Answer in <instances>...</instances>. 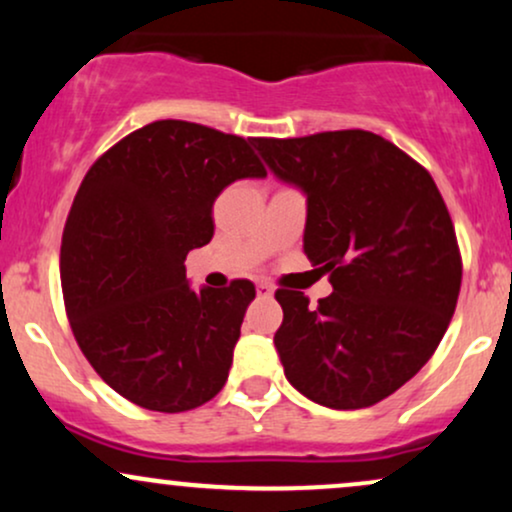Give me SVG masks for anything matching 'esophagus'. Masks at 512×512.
<instances>
[{"label": "esophagus", "mask_w": 512, "mask_h": 512, "mask_svg": "<svg viewBox=\"0 0 512 512\" xmlns=\"http://www.w3.org/2000/svg\"><path fill=\"white\" fill-rule=\"evenodd\" d=\"M257 293H260V296H272L274 289L267 284V281H260V284H257Z\"/></svg>", "instance_id": "obj_1"}]
</instances>
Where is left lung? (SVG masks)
Segmentation results:
<instances>
[{"instance_id":"obj_1","label":"left lung","mask_w":512,"mask_h":512,"mask_svg":"<svg viewBox=\"0 0 512 512\" xmlns=\"http://www.w3.org/2000/svg\"><path fill=\"white\" fill-rule=\"evenodd\" d=\"M255 144L276 178L308 195L303 250L334 289L315 308L303 291H276L286 378L322 407H373L424 368L455 313L450 211L421 163L366 129Z\"/></svg>"}]
</instances>
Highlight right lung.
<instances>
[{
  "label": "right lung",
  "mask_w": 512,
  "mask_h": 512,
  "mask_svg": "<svg viewBox=\"0 0 512 512\" xmlns=\"http://www.w3.org/2000/svg\"><path fill=\"white\" fill-rule=\"evenodd\" d=\"M252 139L156 120L88 168L62 233L60 274L74 339L137 407L178 414L226 385L255 284L192 291L187 252L214 236L216 197L264 178Z\"/></svg>",
  "instance_id": "add662e5"
}]
</instances>
